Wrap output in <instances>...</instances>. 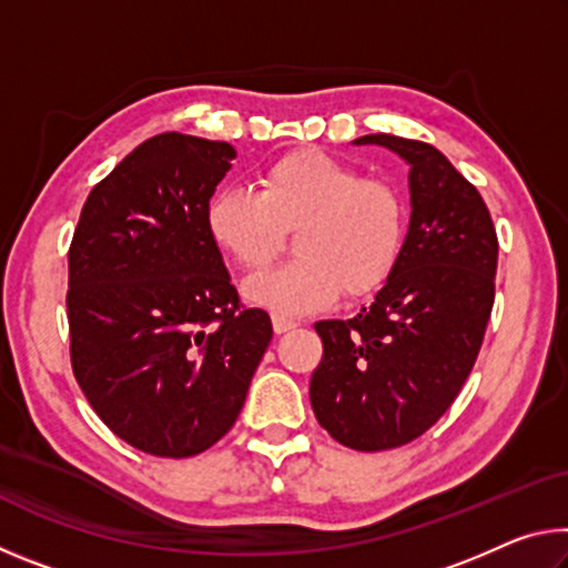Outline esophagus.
<instances>
[{"instance_id":"esophagus-1","label":"esophagus","mask_w":568,"mask_h":568,"mask_svg":"<svg viewBox=\"0 0 568 568\" xmlns=\"http://www.w3.org/2000/svg\"><path fill=\"white\" fill-rule=\"evenodd\" d=\"M295 321H291V318H285V315H273V328H275V333L281 335V333H287V331H293L295 328Z\"/></svg>"}]
</instances>
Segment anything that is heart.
I'll use <instances>...</instances> for the list:
<instances>
[{
	"instance_id": "heart-1",
	"label": "heart",
	"mask_w": 568,
	"mask_h": 568,
	"mask_svg": "<svg viewBox=\"0 0 568 568\" xmlns=\"http://www.w3.org/2000/svg\"><path fill=\"white\" fill-rule=\"evenodd\" d=\"M261 192L225 185L210 195L205 230L243 271L257 273L295 233L297 261L257 275L245 293L277 315H303L338 293L363 297L386 285L406 243V203L386 180L363 178L318 150H297L265 165Z\"/></svg>"
}]
</instances>
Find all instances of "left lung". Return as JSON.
Returning <instances> with one entry per match:
<instances>
[{
	"mask_svg": "<svg viewBox=\"0 0 568 568\" xmlns=\"http://www.w3.org/2000/svg\"><path fill=\"white\" fill-rule=\"evenodd\" d=\"M355 145L408 162L410 225L376 301L315 323L311 403L338 444L388 450L426 434L464 388L491 321L498 237L480 192L434 145L383 132Z\"/></svg>",
	"mask_w": 568,
	"mask_h": 568,
	"instance_id": "obj_1",
	"label": "left lung"
}]
</instances>
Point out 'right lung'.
<instances>
[{
  "label": "right lung",
  "instance_id": "right-lung-1",
  "mask_svg": "<svg viewBox=\"0 0 568 568\" xmlns=\"http://www.w3.org/2000/svg\"><path fill=\"white\" fill-rule=\"evenodd\" d=\"M233 145L162 132L84 200L70 245V358L114 436L150 456L217 444L273 338L205 230Z\"/></svg>",
  "mask_w": 568,
  "mask_h": 568
}]
</instances>
